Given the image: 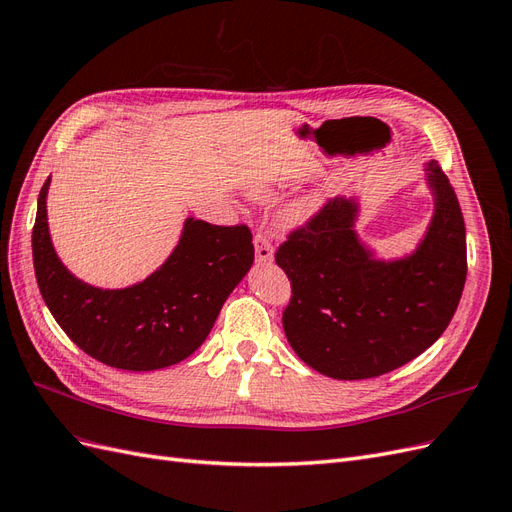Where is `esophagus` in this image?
I'll use <instances>...</instances> for the list:
<instances>
[{"label":"esophagus","mask_w":512,"mask_h":512,"mask_svg":"<svg viewBox=\"0 0 512 512\" xmlns=\"http://www.w3.org/2000/svg\"><path fill=\"white\" fill-rule=\"evenodd\" d=\"M254 247H256V260L258 262H271L273 260V245H271V239L265 235V232H256Z\"/></svg>","instance_id":"1"}]
</instances>
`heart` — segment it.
<instances>
[{
	"mask_svg": "<svg viewBox=\"0 0 512 512\" xmlns=\"http://www.w3.org/2000/svg\"><path fill=\"white\" fill-rule=\"evenodd\" d=\"M260 194H262V192H260ZM309 209H312L309 205H303V207H299V209H294V211H292V218H294V220L305 218V215L309 213Z\"/></svg>",
	"mask_w": 512,
	"mask_h": 512,
	"instance_id": "b5f03b06",
	"label": "heart"
}]
</instances>
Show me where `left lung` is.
Wrapping results in <instances>:
<instances>
[{"instance_id":"obj_1","label":"left lung","mask_w":512,"mask_h":512,"mask_svg":"<svg viewBox=\"0 0 512 512\" xmlns=\"http://www.w3.org/2000/svg\"><path fill=\"white\" fill-rule=\"evenodd\" d=\"M427 237L404 260H374L356 239L354 200H327L288 232L275 262L290 280L284 333L299 359L335 380H365L410 363L444 333L468 275L466 224L438 162Z\"/></svg>"}]
</instances>
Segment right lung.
I'll return each mask as SVG.
<instances>
[{
	"instance_id": "obj_1",
	"label": "right lung",
	"mask_w": 512,
	"mask_h": 512,
	"mask_svg": "<svg viewBox=\"0 0 512 512\" xmlns=\"http://www.w3.org/2000/svg\"><path fill=\"white\" fill-rule=\"evenodd\" d=\"M46 179L32 232L42 299L64 333L96 361L128 371L175 365L205 342L224 301L254 262L252 230L188 220L175 252L145 282L94 288L61 265L46 224Z\"/></svg>"
}]
</instances>
